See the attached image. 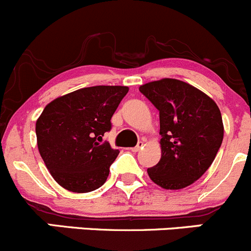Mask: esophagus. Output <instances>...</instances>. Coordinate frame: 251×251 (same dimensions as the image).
<instances>
[{"instance_id":"esophagus-1","label":"esophagus","mask_w":251,"mask_h":251,"mask_svg":"<svg viewBox=\"0 0 251 251\" xmlns=\"http://www.w3.org/2000/svg\"><path fill=\"white\" fill-rule=\"evenodd\" d=\"M143 148V142H138V144L136 147H133V148H131V151H141V149Z\"/></svg>"}]
</instances>
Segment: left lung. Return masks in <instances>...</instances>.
Here are the masks:
<instances>
[{"label": "left lung", "mask_w": 251, "mask_h": 251, "mask_svg": "<svg viewBox=\"0 0 251 251\" xmlns=\"http://www.w3.org/2000/svg\"><path fill=\"white\" fill-rule=\"evenodd\" d=\"M140 91L160 118L161 158L147 173L164 189L191 186L210 168L221 147V111L212 98L176 78L144 83Z\"/></svg>", "instance_id": "1"}]
</instances>
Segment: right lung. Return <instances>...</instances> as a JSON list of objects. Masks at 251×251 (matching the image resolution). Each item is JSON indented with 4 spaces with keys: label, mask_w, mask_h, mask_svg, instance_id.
<instances>
[{
    "label": "right lung",
    "mask_w": 251,
    "mask_h": 251,
    "mask_svg": "<svg viewBox=\"0 0 251 251\" xmlns=\"http://www.w3.org/2000/svg\"><path fill=\"white\" fill-rule=\"evenodd\" d=\"M127 86H93L60 96L48 103L36 120L40 155L59 186L87 193L107 181L118 156L103 136Z\"/></svg>",
    "instance_id": "right-lung-1"
}]
</instances>
